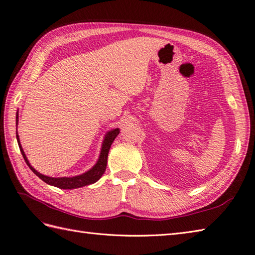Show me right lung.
<instances>
[{
    "mask_svg": "<svg viewBox=\"0 0 255 255\" xmlns=\"http://www.w3.org/2000/svg\"><path fill=\"white\" fill-rule=\"evenodd\" d=\"M18 121H19V116L17 113L16 116V123H17V128H18ZM120 133L119 128H113L111 130H109L104 136V139L102 141V145H101V151H100V155L99 158L97 160V163L92 166V168H90L88 171L84 172L80 175H75V176H63V177H52V176H48L41 174L40 172H38L34 167H32V165L29 164V161L25 155L24 151L22 149V145L20 142V138L18 135V130H17V140H18V144L20 151L22 153V156L24 158L26 165L29 167L30 170H32L39 179H41L43 182H45L49 185H52V186L58 187L60 189H74V188H80L83 186H86V185H90L96 183L98 180H100V177L103 175V173L106 170V165H107V156H109V152L111 149V145L113 143V141L115 140V138L118 136V134Z\"/></svg>",
    "mask_w": 255,
    "mask_h": 255,
    "instance_id": "obj_1",
    "label": "right lung"
}]
</instances>
